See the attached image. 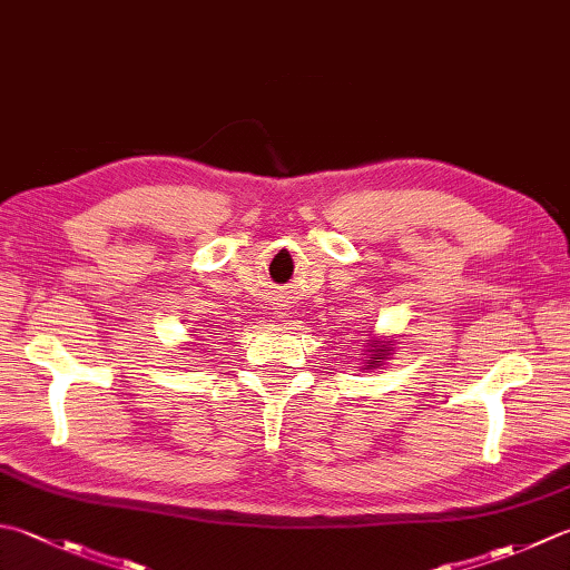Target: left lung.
<instances>
[{
  "instance_id": "1",
  "label": "left lung",
  "mask_w": 570,
  "mask_h": 570,
  "mask_svg": "<svg viewBox=\"0 0 570 570\" xmlns=\"http://www.w3.org/2000/svg\"><path fill=\"white\" fill-rule=\"evenodd\" d=\"M395 338H371V343L365 345V351L361 355H365V367H361V371H375V367H383L387 363L390 355H393L395 351Z\"/></svg>"
}]
</instances>
